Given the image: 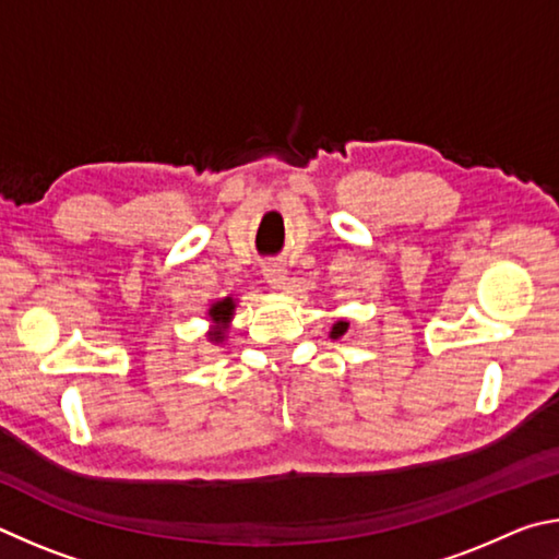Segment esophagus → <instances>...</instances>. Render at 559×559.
<instances>
[{"label":"esophagus","instance_id":"obj_1","mask_svg":"<svg viewBox=\"0 0 559 559\" xmlns=\"http://www.w3.org/2000/svg\"><path fill=\"white\" fill-rule=\"evenodd\" d=\"M262 277H264V282H267L272 289H285L287 287V280H289L285 264H264Z\"/></svg>","mask_w":559,"mask_h":559}]
</instances>
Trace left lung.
<instances>
[{"mask_svg":"<svg viewBox=\"0 0 559 559\" xmlns=\"http://www.w3.org/2000/svg\"><path fill=\"white\" fill-rule=\"evenodd\" d=\"M346 331H348V321H346V319H338V321H336V324H334V326H331V331H329V336H331V338H341V336H344V334H346Z\"/></svg>","mask_w":559,"mask_h":559,"instance_id":"1","label":"left lung"}]
</instances>
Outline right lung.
<instances>
[{
    "mask_svg": "<svg viewBox=\"0 0 559 559\" xmlns=\"http://www.w3.org/2000/svg\"><path fill=\"white\" fill-rule=\"evenodd\" d=\"M235 307H238V299L228 295L218 301H213L209 311H205V319H209V331H205V336H209L211 344H223L225 336H228L230 321L235 317Z\"/></svg>",
    "mask_w": 559,
    "mask_h": 559,
    "instance_id": "right-lung-1",
    "label": "right lung"
}]
</instances>
